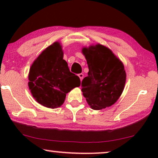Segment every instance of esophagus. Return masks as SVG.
<instances>
[{
	"mask_svg": "<svg viewBox=\"0 0 158 158\" xmlns=\"http://www.w3.org/2000/svg\"><path fill=\"white\" fill-rule=\"evenodd\" d=\"M78 77H80V79H81V81H82L83 78V73H80V74H78Z\"/></svg>",
	"mask_w": 158,
	"mask_h": 158,
	"instance_id": "esophagus-1",
	"label": "esophagus"
}]
</instances>
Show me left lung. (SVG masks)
I'll use <instances>...</instances> for the list:
<instances>
[{
	"label": "left lung",
	"instance_id": "obj_1",
	"mask_svg": "<svg viewBox=\"0 0 158 158\" xmlns=\"http://www.w3.org/2000/svg\"><path fill=\"white\" fill-rule=\"evenodd\" d=\"M89 72L82 81V91L92 109L113 105L122 94L126 73L122 62L103 45L83 48Z\"/></svg>",
	"mask_w": 158,
	"mask_h": 158
}]
</instances>
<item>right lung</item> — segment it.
Segmentation results:
<instances>
[{
  "label": "right lung",
  "instance_id": "right-lung-1",
  "mask_svg": "<svg viewBox=\"0 0 158 158\" xmlns=\"http://www.w3.org/2000/svg\"><path fill=\"white\" fill-rule=\"evenodd\" d=\"M29 87L38 103L55 109L64 103L66 94L81 85L77 75L71 73L63 60L60 43L53 44L41 53L30 68Z\"/></svg>",
  "mask_w": 158,
  "mask_h": 158
}]
</instances>
